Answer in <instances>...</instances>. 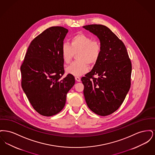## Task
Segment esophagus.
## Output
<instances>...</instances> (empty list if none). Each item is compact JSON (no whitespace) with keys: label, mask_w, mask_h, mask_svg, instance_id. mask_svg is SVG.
I'll return each instance as SVG.
<instances>
[{"label":"esophagus","mask_w":155,"mask_h":155,"mask_svg":"<svg viewBox=\"0 0 155 155\" xmlns=\"http://www.w3.org/2000/svg\"><path fill=\"white\" fill-rule=\"evenodd\" d=\"M75 79L76 81H78V82H80L81 81V78L79 77H75Z\"/></svg>","instance_id":"34e87169"}]
</instances>
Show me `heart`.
Listing matches in <instances>:
<instances>
[{"instance_id": "heart-1", "label": "heart", "mask_w": 155, "mask_h": 155, "mask_svg": "<svg viewBox=\"0 0 155 155\" xmlns=\"http://www.w3.org/2000/svg\"><path fill=\"white\" fill-rule=\"evenodd\" d=\"M102 51V46L97 41H93L91 37L84 34H77L71 37L70 45L64 43L61 49L63 61L70 63L74 53H77L76 59L66 68L68 74L74 76H81L88 71V64L96 63Z\"/></svg>"}]
</instances>
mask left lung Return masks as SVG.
Masks as SVG:
<instances>
[{"instance_id":"1","label":"left lung","mask_w":155,"mask_h":155,"mask_svg":"<svg viewBox=\"0 0 155 155\" xmlns=\"http://www.w3.org/2000/svg\"><path fill=\"white\" fill-rule=\"evenodd\" d=\"M100 41L101 54L92 70L81 78L89 108L106 116L117 110L131 86L132 66L123 42L109 28L99 24L85 25ZM95 74L98 79L94 78Z\"/></svg>"}]
</instances>
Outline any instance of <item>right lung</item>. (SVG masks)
Segmentation results:
<instances>
[{"label":"right lung","mask_w":155,"mask_h":155,"mask_svg":"<svg viewBox=\"0 0 155 155\" xmlns=\"http://www.w3.org/2000/svg\"><path fill=\"white\" fill-rule=\"evenodd\" d=\"M68 30L50 27L31 42L21 66V87L33 108L52 116L65 106L66 95L75 84L74 77L64 73L61 49Z\"/></svg>","instance_id":"obj_1"}]
</instances>
